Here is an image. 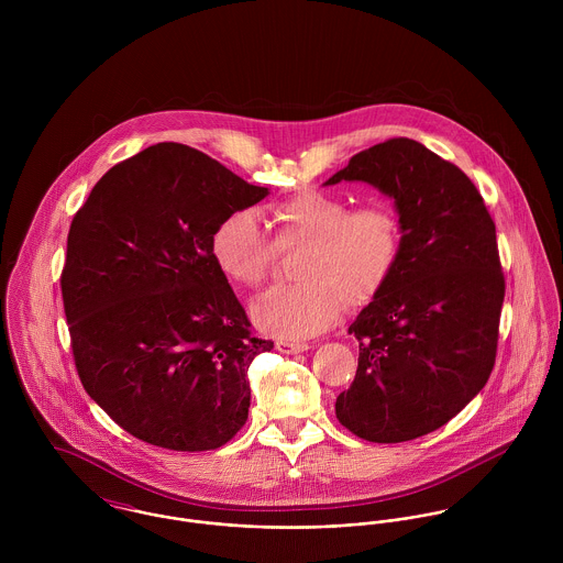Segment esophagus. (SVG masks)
Masks as SVG:
<instances>
[{
  "label": "esophagus",
  "instance_id": "1",
  "mask_svg": "<svg viewBox=\"0 0 563 563\" xmlns=\"http://www.w3.org/2000/svg\"><path fill=\"white\" fill-rule=\"evenodd\" d=\"M277 351L286 353V355H295V353H306L310 349V344H299V342H288V340H277Z\"/></svg>",
  "mask_w": 563,
  "mask_h": 563
}]
</instances>
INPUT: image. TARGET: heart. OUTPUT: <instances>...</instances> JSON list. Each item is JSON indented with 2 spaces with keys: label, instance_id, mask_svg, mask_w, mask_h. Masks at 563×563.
Returning <instances> with one entry per match:
<instances>
[{
  "label": "heart",
  "instance_id": "heart-1",
  "mask_svg": "<svg viewBox=\"0 0 563 563\" xmlns=\"http://www.w3.org/2000/svg\"><path fill=\"white\" fill-rule=\"evenodd\" d=\"M275 241L253 212L228 214L210 236V255L221 275L244 288L260 286L279 251L303 246L295 262L299 284L262 295L251 317L277 338L308 340L338 321L342 301L364 306L393 277L401 257L399 214L384 201L351 210L349 201L306 190L273 206Z\"/></svg>",
  "mask_w": 563,
  "mask_h": 563
}]
</instances>
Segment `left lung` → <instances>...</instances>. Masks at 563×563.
Returning a JSON list of instances; mask_svg holds the SVG:
<instances>
[{"mask_svg":"<svg viewBox=\"0 0 563 563\" xmlns=\"http://www.w3.org/2000/svg\"><path fill=\"white\" fill-rule=\"evenodd\" d=\"M338 181L393 197L402 246L388 284L349 327L357 373L335 416L368 442H407L446 424L489 379L505 299L496 228L468 175L411 139L355 154L324 186Z\"/></svg>","mask_w":563,"mask_h":563,"instance_id":"left-lung-1","label":"left lung"}]
</instances>
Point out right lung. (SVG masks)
Returning a JSON list of instances; mask_svg holds the SVG:
<instances>
[{
	"label": "right lung",
	"instance_id": "add662e5",
	"mask_svg": "<svg viewBox=\"0 0 563 563\" xmlns=\"http://www.w3.org/2000/svg\"><path fill=\"white\" fill-rule=\"evenodd\" d=\"M268 195L221 162L158 143L114 164L74 217L60 277L81 386L121 429L212 451L249 416L255 338L210 255L214 228Z\"/></svg>",
	"mask_w": 563,
	"mask_h": 563
}]
</instances>
